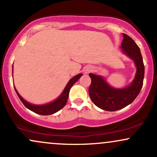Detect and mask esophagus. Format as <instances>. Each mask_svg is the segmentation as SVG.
I'll return each mask as SVG.
<instances>
[{
    "label": "esophagus",
    "instance_id": "esophagus-1",
    "mask_svg": "<svg viewBox=\"0 0 157 157\" xmlns=\"http://www.w3.org/2000/svg\"><path fill=\"white\" fill-rule=\"evenodd\" d=\"M93 70V67L91 66H86L84 68V74L85 75H88L90 72H91Z\"/></svg>",
    "mask_w": 157,
    "mask_h": 157
}]
</instances>
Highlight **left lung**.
<instances>
[{
  "label": "left lung",
  "mask_w": 157,
  "mask_h": 157,
  "mask_svg": "<svg viewBox=\"0 0 157 157\" xmlns=\"http://www.w3.org/2000/svg\"><path fill=\"white\" fill-rule=\"evenodd\" d=\"M122 36L121 52L134 61L136 68L132 82L125 88L117 89L110 86L101 75L89 74L91 78L89 96L95 105L108 111H117L130 105L138 96L143 85L145 66L140 48L128 35L122 33Z\"/></svg>",
  "instance_id": "left-lung-1"
}]
</instances>
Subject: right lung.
<instances>
[{
	"label": "right lung",
	"instance_id": "obj_1",
	"mask_svg": "<svg viewBox=\"0 0 157 157\" xmlns=\"http://www.w3.org/2000/svg\"><path fill=\"white\" fill-rule=\"evenodd\" d=\"M82 74H78V75H75V77H73L68 82V83L66 84V87L63 89V91H62V93L60 94V96L57 98H56L55 100H53L52 102H48L46 104H42V105H35V104L30 103V102H27L26 100H25L21 95L19 94V93L17 92V91L16 90L15 87V91L17 93V96L20 98V100H21V102H23V104L28 109H29L30 111H33L36 113H38L40 115H50L53 114L56 112H57L58 111H60V109H62L64 107L65 105L66 104V102L68 100V95H69V91L71 88L72 87V86L77 80L80 79V77L82 76Z\"/></svg>",
	"mask_w": 157,
	"mask_h": 157
}]
</instances>
